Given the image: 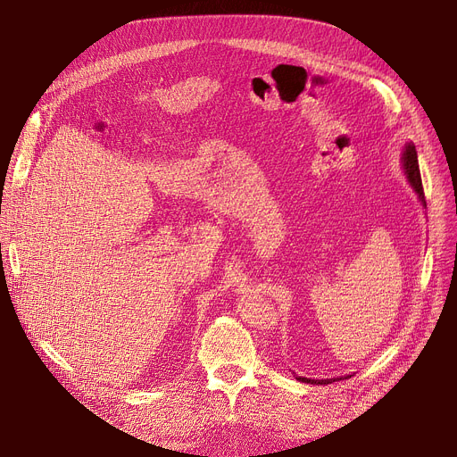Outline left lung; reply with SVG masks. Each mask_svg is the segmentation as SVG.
I'll return each mask as SVG.
<instances>
[{
    "instance_id": "1",
    "label": "left lung",
    "mask_w": 457,
    "mask_h": 457,
    "mask_svg": "<svg viewBox=\"0 0 457 457\" xmlns=\"http://www.w3.org/2000/svg\"><path fill=\"white\" fill-rule=\"evenodd\" d=\"M402 161H403V170H405L407 181L411 183L413 190L419 195V200H420L422 205L426 207L424 188H422V179H420V170H419V159H417V150H415V146H413V142H407V144H405ZM345 378H350V376H345ZM296 379H300V381H303V383H313V386H328V383L337 381V379H341V378H337V379H335V378H331V379H311V378L296 376Z\"/></svg>"
}]
</instances>
